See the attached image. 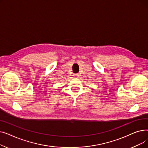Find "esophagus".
I'll list each match as a JSON object with an SVG mask.
<instances>
[{
    "label": "esophagus",
    "instance_id": "obj_1",
    "mask_svg": "<svg viewBox=\"0 0 148 148\" xmlns=\"http://www.w3.org/2000/svg\"><path fill=\"white\" fill-rule=\"evenodd\" d=\"M74 75L75 77H76V78H78V77H79V74H75Z\"/></svg>",
    "mask_w": 148,
    "mask_h": 148
}]
</instances>
